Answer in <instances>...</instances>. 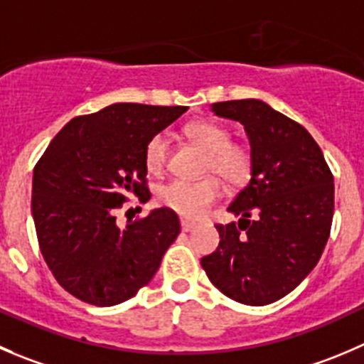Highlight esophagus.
<instances>
[{
	"instance_id": "esophagus-1",
	"label": "esophagus",
	"mask_w": 364,
	"mask_h": 364,
	"mask_svg": "<svg viewBox=\"0 0 364 364\" xmlns=\"http://www.w3.org/2000/svg\"><path fill=\"white\" fill-rule=\"evenodd\" d=\"M196 228V224H193V222H188V220H185V218H181V229L185 232H188V231H192V229Z\"/></svg>"
}]
</instances>
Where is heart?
<instances>
[{"label":"heart","instance_id":"obj_1","mask_svg":"<svg viewBox=\"0 0 364 364\" xmlns=\"http://www.w3.org/2000/svg\"><path fill=\"white\" fill-rule=\"evenodd\" d=\"M185 136L203 151L200 174H218L229 186L249 183L254 171L252 147L243 140H231L225 126L215 121H196L185 128ZM168 144L156 133L146 144L144 160L151 174H160L167 165ZM224 186L217 176H204L197 181L174 179L158 188V203L185 218H200L211 204L220 199Z\"/></svg>","mask_w":364,"mask_h":364}]
</instances>
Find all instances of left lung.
<instances>
[{
	"label": "left lung",
	"instance_id": "obj_1",
	"mask_svg": "<svg viewBox=\"0 0 364 364\" xmlns=\"http://www.w3.org/2000/svg\"><path fill=\"white\" fill-rule=\"evenodd\" d=\"M213 112L242 122L254 171L228 208L242 218L215 225L220 243L200 264L225 297L270 304L295 290L322 256L334 213L333 172L308 129L263 101H224Z\"/></svg>",
	"mask_w": 364,
	"mask_h": 364
}]
</instances>
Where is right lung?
Masks as SVG:
<instances>
[{
	"label": "right lung",
	"instance_id": "obj_1",
	"mask_svg": "<svg viewBox=\"0 0 364 364\" xmlns=\"http://www.w3.org/2000/svg\"><path fill=\"white\" fill-rule=\"evenodd\" d=\"M188 110L117 103L67 122L33 168L31 215L38 247L60 287L92 306H115L146 287L181 225L158 208L121 229L129 193L147 200L151 136Z\"/></svg>",
	"mask_w": 364,
	"mask_h": 364
}]
</instances>
